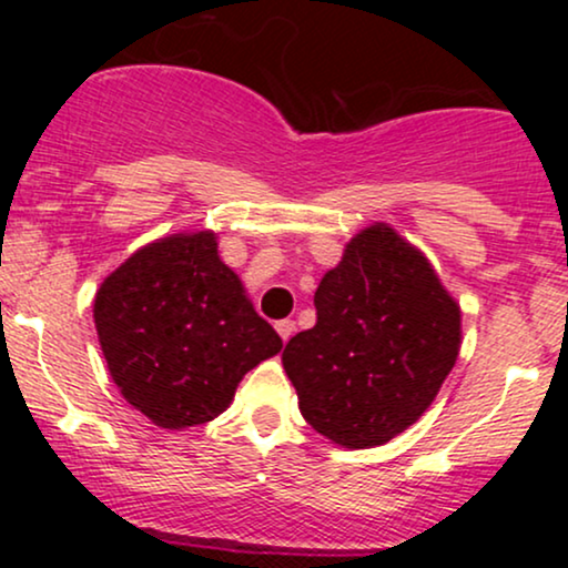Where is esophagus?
<instances>
[{"label":"esophagus","instance_id":"1","mask_svg":"<svg viewBox=\"0 0 568 568\" xmlns=\"http://www.w3.org/2000/svg\"><path fill=\"white\" fill-rule=\"evenodd\" d=\"M275 328H277L280 338H283V342H288V338L293 336V331H296V323H293V321H277Z\"/></svg>","mask_w":568,"mask_h":568}]
</instances>
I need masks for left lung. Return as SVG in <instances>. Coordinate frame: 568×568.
I'll return each mask as SVG.
<instances>
[{"label":"left lung","mask_w":568,"mask_h":568,"mask_svg":"<svg viewBox=\"0 0 568 568\" xmlns=\"http://www.w3.org/2000/svg\"><path fill=\"white\" fill-rule=\"evenodd\" d=\"M315 306L317 323L283 352L302 416L336 446H384L433 406L452 374L459 302L419 247L374 221L325 272Z\"/></svg>","instance_id":"obj_1"}]
</instances>
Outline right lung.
Segmentation results:
<instances>
[{"label":"right lung","mask_w":568,"mask_h":568,"mask_svg":"<svg viewBox=\"0 0 568 568\" xmlns=\"http://www.w3.org/2000/svg\"><path fill=\"white\" fill-rule=\"evenodd\" d=\"M93 321L116 389L162 429L216 419L247 371L283 349L213 230L139 247L95 291Z\"/></svg>","instance_id":"obj_1"}]
</instances>
